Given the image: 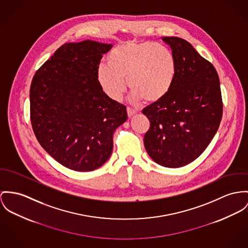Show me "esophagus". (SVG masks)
<instances>
[{
	"instance_id": "1",
	"label": "esophagus",
	"mask_w": 248,
	"mask_h": 248,
	"mask_svg": "<svg viewBox=\"0 0 248 248\" xmlns=\"http://www.w3.org/2000/svg\"><path fill=\"white\" fill-rule=\"evenodd\" d=\"M137 112H138V111H137L136 109L131 108H127V115H128V117H129V118H131V117L136 114Z\"/></svg>"
}]
</instances>
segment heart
<instances>
[{
  "mask_svg": "<svg viewBox=\"0 0 248 248\" xmlns=\"http://www.w3.org/2000/svg\"><path fill=\"white\" fill-rule=\"evenodd\" d=\"M106 60L108 65L97 70V79L105 93L115 101L125 93L126 79L136 99L157 103L170 93L177 71L171 51L151 41L119 44Z\"/></svg>",
  "mask_w": 248,
  "mask_h": 248,
  "instance_id": "b5f03b06",
  "label": "heart"
}]
</instances>
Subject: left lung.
Listing matches in <instances>:
<instances>
[{
	"label": "left lung",
	"instance_id": "left-lung-1",
	"mask_svg": "<svg viewBox=\"0 0 248 248\" xmlns=\"http://www.w3.org/2000/svg\"><path fill=\"white\" fill-rule=\"evenodd\" d=\"M162 40L171 49L177 71L167 96L142 110L150 122L143 142L155 162L178 168L210 144L222 120L223 101L219 77L210 61L183 38Z\"/></svg>",
	"mask_w": 248,
	"mask_h": 248
}]
</instances>
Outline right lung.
Masks as SVG:
<instances>
[{"label": "right lung", "mask_w": 248, "mask_h": 248, "mask_svg": "<svg viewBox=\"0 0 248 248\" xmlns=\"http://www.w3.org/2000/svg\"><path fill=\"white\" fill-rule=\"evenodd\" d=\"M111 44L65 43L36 72L30 87L35 136L52 157L78 171L101 167L113 150V133L127 120L125 106L101 88L97 70Z\"/></svg>", "instance_id": "add662e5"}]
</instances>
